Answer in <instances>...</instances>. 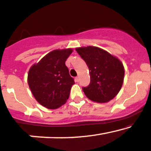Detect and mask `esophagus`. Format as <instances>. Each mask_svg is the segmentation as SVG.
Returning <instances> with one entry per match:
<instances>
[{
  "label": "esophagus",
  "instance_id": "34e87169",
  "mask_svg": "<svg viewBox=\"0 0 151 151\" xmlns=\"http://www.w3.org/2000/svg\"><path fill=\"white\" fill-rule=\"evenodd\" d=\"M75 81H76V82H78V81H79V77H76Z\"/></svg>",
  "mask_w": 151,
  "mask_h": 151
}]
</instances>
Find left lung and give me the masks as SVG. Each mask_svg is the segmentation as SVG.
Wrapping results in <instances>:
<instances>
[{
	"label": "left lung",
	"mask_w": 151,
	"mask_h": 151,
	"mask_svg": "<svg viewBox=\"0 0 151 151\" xmlns=\"http://www.w3.org/2000/svg\"><path fill=\"white\" fill-rule=\"evenodd\" d=\"M89 69L91 82L83 88L91 101L107 103L117 96L124 79V67L118 58L98 47H81L76 49Z\"/></svg>",
	"instance_id": "obj_1"
}]
</instances>
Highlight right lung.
<instances>
[{
	"label": "right lung",
	"instance_id": "right-lung-1",
	"mask_svg": "<svg viewBox=\"0 0 151 151\" xmlns=\"http://www.w3.org/2000/svg\"><path fill=\"white\" fill-rule=\"evenodd\" d=\"M71 48L54 50L30 67L28 83L35 100L48 109L65 104L75 83L65 65Z\"/></svg>",
	"mask_w": 151,
	"mask_h": 151
}]
</instances>
